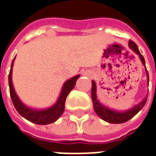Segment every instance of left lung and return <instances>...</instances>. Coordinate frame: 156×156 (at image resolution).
<instances>
[{
	"instance_id": "8db88e82",
	"label": "left lung",
	"mask_w": 156,
	"mask_h": 156,
	"mask_svg": "<svg viewBox=\"0 0 156 156\" xmlns=\"http://www.w3.org/2000/svg\"><path fill=\"white\" fill-rule=\"evenodd\" d=\"M129 48L133 50V51L137 53L139 55V57L140 58L141 62L144 66H145V61H144V57L141 55V53L139 51V48H138L137 45L134 43V41H129ZM146 69V68H145ZM146 74H147V82L148 84H149V74H148V71L146 70ZM91 95H92V101H93V105H94V111L97 115L101 118L103 120L106 121L108 123L110 124H122L124 122H127L128 120H129L130 119L134 117V115L137 114L138 112L140 111V109L143 108V107L145 105V103L147 101V97L146 96L145 98L142 100L140 104H139L136 106H134L130 109L126 110V111L120 112V111H116V110H113L110 108L105 107L104 105H102L100 104V102L98 101V98H97V95H96V83L93 80L92 81V90H91Z\"/></svg>"
}]
</instances>
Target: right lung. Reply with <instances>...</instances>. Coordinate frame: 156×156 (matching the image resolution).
Listing matches in <instances>:
<instances>
[{"label":"right lung","instance_id":"obj_1","mask_svg":"<svg viewBox=\"0 0 156 156\" xmlns=\"http://www.w3.org/2000/svg\"><path fill=\"white\" fill-rule=\"evenodd\" d=\"M15 58H14L12 62L11 71H10L8 77V81L9 88H10V95H11L12 103H13V105L16 109V111L18 112L22 117L25 118L26 119H27L30 122H32V123L37 124H41V125L49 124L53 123L56 120H58V118L62 115V113L64 111L66 98H67L68 94L71 92L72 89L74 88L76 81L79 78V75H77L73 78L68 79V81L65 82V83L62 86V88L60 96H59L58 101L54 105H52L51 107L46 108V109H41V110L33 109V108L27 107V105H24L20 100L18 96L16 94L15 89H14V87H13V84H12V67H13V62L15 60Z\"/></svg>","mask_w":156,"mask_h":156}]
</instances>
